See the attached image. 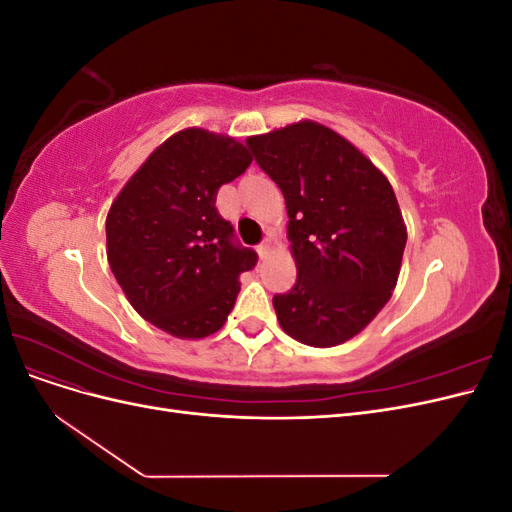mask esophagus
<instances>
[{"instance_id": "1", "label": "esophagus", "mask_w": 512, "mask_h": 512, "mask_svg": "<svg viewBox=\"0 0 512 512\" xmlns=\"http://www.w3.org/2000/svg\"><path fill=\"white\" fill-rule=\"evenodd\" d=\"M269 247H271V239H265V241H262V243L256 247L258 254H260V258H265V256L269 254Z\"/></svg>"}]
</instances>
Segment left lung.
<instances>
[{
  "mask_svg": "<svg viewBox=\"0 0 512 512\" xmlns=\"http://www.w3.org/2000/svg\"><path fill=\"white\" fill-rule=\"evenodd\" d=\"M282 190L297 282L275 294L282 329L329 348L363 331L391 299L406 247L395 192L337 132L299 121L245 141Z\"/></svg>",
  "mask_w": 512,
  "mask_h": 512,
  "instance_id": "obj_1",
  "label": "left lung"
}]
</instances>
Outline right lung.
<instances>
[{
  "label": "right lung",
  "instance_id": "add662e5",
  "mask_svg": "<svg viewBox=\"0 0 512 512\" xmlns=\"http://www.w3.org/2000/svg\"><path fill=\"white\" fill-rule=\"evenodd\" d=\"M252 164L235 138L188 128L170 136L119 192L106 218V256L132 307L175 337L218 331L239 275L258 254L215 207L220 185Z\"/></svg>",
  "mask_w": 512,
  "mask_h": 512
}]
</instances>
